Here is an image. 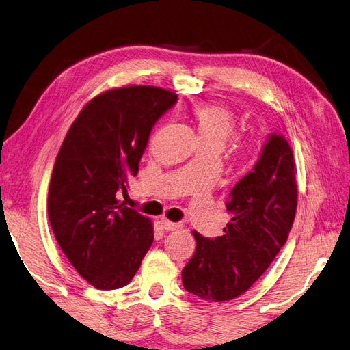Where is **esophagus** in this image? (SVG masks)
I'll return each mask as SVG.
<instances>
[{
    "label": "esophagus",
    "instance_id": "esophagus-1",
    "mask_svg": "<svg viewBox=\"0 0 350 350\" xmlns=\"http://www.w3.org/2000/svg\"><path fill=\"white\" fill-rule=\"evenodd\" d=\"M161 225L166 231H175V230H180V228H181L180 224H175V222H172V220H169L166 217L161 219Z\"/></svg>",
    "mask_w": 350,
    "mask_h": 350
}]
</instances>
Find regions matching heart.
<instances>
[{
  "label": "heart",
  "instance_id": "b5f03b06",
  "mask_svg": "<svg viewBox=\"0 0 350 350\" xmlns=\"http://www.w3.org/2000/svg\"><path fill=\"white\" fill-rule=\"evenodd\" d=\"M191 116H193L204 145H216L222 148L237 125L234 111L224 104H198L191 109ZM235 149L240 155H245L246 148L243 142H235Z\"/></svg>",
  "mask_w": 350,
  "mask_h": 350
}]
</instances>
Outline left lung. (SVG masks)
<instances>
[{
    "mask_svg": "<svg viewBox=\"0 0 350 350\" xmlns=\"http://www.w3.org/2000/svg\"><path fill=\"white\" fill-rule=\"evenodd\" d=\"M296 163L282 135L272 134L252 172L234 185L224 235L193 231L195 254L183 269L184 288L208 302L243 295L287 241L297 206Z\"/></svg>",
    "mask_w": 350,
    "mask_h": 350,
    "instance_id": "1",
    "label": "left lung"
}]
</instances>
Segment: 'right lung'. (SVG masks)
I'll return each instance as SVG.
<instances>
[{
  "mask_svg": "<svg viewBox=\"0 0 350 350\" xmlns=\"http://www.w3.org/2000/svg\"><path fill=\"white\" fill-rule=\"evenodd\" d=\"M176 99L155 85L105 90L78 113L57 154L49 224L70 265L95 288L126 285L152 245V220L116 195L137 175L152 125Z\"/></svg>",
  "mask_w": 350,
  "mask_h": 350,
  "instance_id": "right-lung-1",
  "label": "right lung"
}]
</instances>
